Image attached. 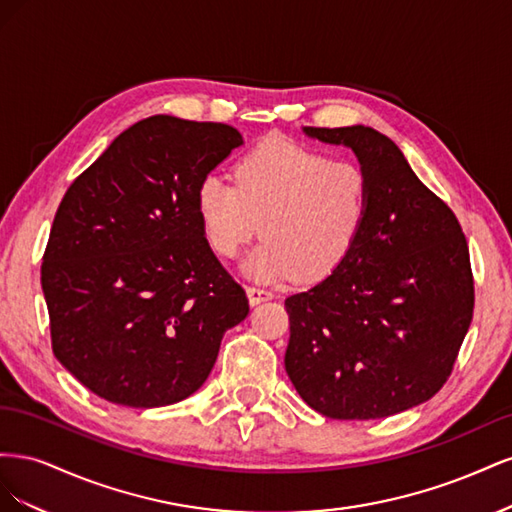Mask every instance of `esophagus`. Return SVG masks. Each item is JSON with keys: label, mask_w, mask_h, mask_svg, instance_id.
Masks as SVG:
<instances>
[{"label": "esophagus", "mask_w": 512, "mask_h": 512, "mask_svg": "<svg viewBox=\"0 0 512 512\" xmlns=\"http://www.w3.org/2000/svg\"><path fill=\"white\" fill-rule=\"evenodd\" d=\"M245 292H247V299H250L252 305H258L260 301L273 299V292L267 290V288H260V286H247Z\"/></svg>", "instance_id": "obj_1"}]
</instances>
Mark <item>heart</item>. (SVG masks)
I'll list each match as a JSON object with an SVG mask.
<instances>
[{
    "instance_id": "obj_1",
    "label": "heart",
    "mask_w": 512,
    "mask_h": 512,
    "mask_svg": "<svg viewBox=\"0 0 512 512\" xmlns=\"http://www.w3.org/2000/svg\"><path fill=\"white\" fill-rule=\"evenodd\" d=\"M232 179L207 173L198 181L196 218L213 254L226 260L239 256L260 222L265 241L243 265L254 280L320 282L363 235L371 185L356 162L275 136L245 151Z\"/></svg>"
}]
</instances>
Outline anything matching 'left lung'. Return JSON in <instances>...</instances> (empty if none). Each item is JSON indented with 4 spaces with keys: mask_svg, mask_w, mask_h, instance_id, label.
I'll return each mask as SVG.
<instances>
[{
    "mask_svg": "<svg viewBox=\"0 0 512 512\" xmlns=\"http://www.w3.org/2000/svg\"><path fill=\"white\" fill-rule=\"evenodd\" d=\"M303 132L354 151L371 207L344 265L286 299V374L329 418L393 416L431 399L451 376L474 312L468 241L389 136L365 126Z\"/></svg>",
    "mask_w": 512,
    "mask_h": 512,
    "instance_id": "left-lung-1",
    "label": "left lung"
}]
</instances>
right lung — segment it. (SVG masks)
I'll use <instances>...</instances> for the list:
<instances>
[{
	"label": "right lung",
	"mask_w": 512,
	"mask_h": 512,
	"mask_svg": "<svg viewBox=\"0 0 512 512\" xmlns=\"http://www.w3.org/2000/svg\"><path fill=\"white\" fill-rule=\"evenodd\" d=\"M243 145L226 123L153 115L74 179L42 256L57 361L91 393L128 408L198 391L245 290L205 241L196 185Z\"/></svg>",
	"instance_id": "obj_1"
}]
</instances>
